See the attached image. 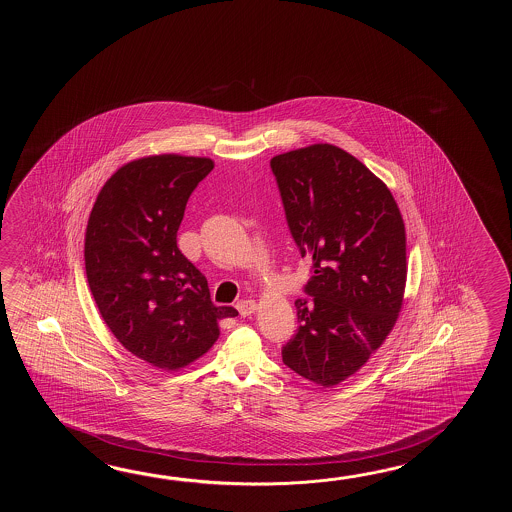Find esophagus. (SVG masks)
Returning a JSON list of instances; mask_svg holds the SVG:
<instances>
[{
    "mask_svg": "<svg viewBox=\"0 0 512 512\" xmlns=\"http://www.w3.org/2000/svg\"><path fill=\"white\" fill-rule=\"evenodd\" d=\"M236 307H238V311H240L241 316H251L252 313H256L258 304H256L254 300H240Z\"/></svg>",
    "mask_w": 512,
    "mask_h": 512,
    "instance_id": "34e87169",
    "label": "esophagus"
}]
</instances>
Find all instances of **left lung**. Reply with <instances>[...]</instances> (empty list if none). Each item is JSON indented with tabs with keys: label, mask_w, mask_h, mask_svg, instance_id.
Here are the masks:
<instances>
[{
	"label": "left lung",
	"mask_w": 512,
	"mask_h": 512,
	"mask_svg": "<svg viewBox=\"0 0 512 512\" xmlns=\"http://www.w3.org/2000/svg\"><path fill=\"white\" fill-rule=\"evenodd\" d=\"M287 225L313 276L283 364L333 388L392 333L406 287V230L390 188L351 153L318 142L271 159Z\"/></svg>",
	"instance_id": "obj_1"
}]
</instances>
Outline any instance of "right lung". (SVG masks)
<instances>
[{
    "label": "right lung",
    "instance_id": "add662e5",
    "mask_svg": "<svg viewBox=\"0 0 512 512\" xmlns=\"http://www.w3.org/2000/svg\"><path fill=\"white\" fill-rule=\"evenodd\" d=\"M214 161L161 153L120 166L98 192L87 221V283L109 331L135 357L179 370L219 337L207 278L177 247L186 201Z\"/></svg>",
    "mask_w": 512,
    "mask_h": 512
}]
</instances>
